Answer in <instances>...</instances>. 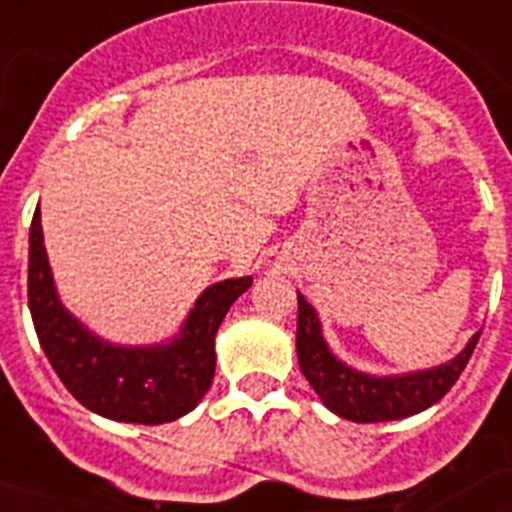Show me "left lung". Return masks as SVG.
Returning a JSON list of instances; mask_svg holds the SVG:
<instances>
[{
	"instance_id": "8db88e82",
	"label": "left lung",
	"mask_w": 512,
	"mask_h": 512,
	"mask_svg": "<svg viewBox=\"0 0 512 512\" xmlns=\"http://www.w3.org/2000/svg\"><path fill=\"white\" fill-rule=\"evenodd\" d=\"M481 335H473L465 348L441 366L422 369V372L377 374L358 372L353 366L342 364L329 350L321 335V321L313 305L297 292V361L305 380L319 393L327 409L353 422H388L401 420L409 414L428 409L449 393L454 382L460 380L462 369L468 366L473 348Z\"/></svg>"
}]
</instances>
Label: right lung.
<instances>
[{
  "label": "right lung",
  "mask_w": 512,
  "mask_h": 512,
  "mask_svg": "<svg viewBox=\"0 0 512 512\" xmlns=\"http://www.w3.org/2000/svg\"><path fill=\"white\" fill-rule=\"evenodd\" d=\"M252 276L217 281L201 292L180 335L159 345H111L63 308L44 249L39 207L28 233V308L44 356L68 393L116 422L162 425L199 404L215 377V335Z\"/></svg>",
  "instance_id": "1"
}]
</instances>
